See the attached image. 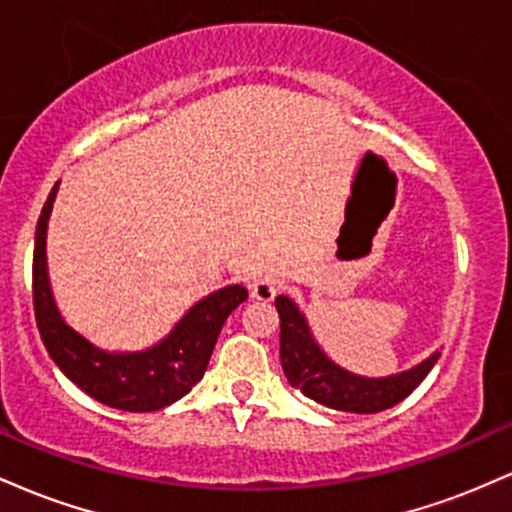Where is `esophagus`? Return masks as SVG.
<instances>
[{"mask_svg": "<svg viewBox=\"0 0 512 512\" xmlns=\"http://www.w3.org/2000/svg\"><path fill=\"white\" fill-rule=\"evenodd\" d=\"M250 296L255 298V301H272L276 296V284L269 276H255V279L250 281Z\"/></svg>", "mask_w": 512, "mask_h": 512, "instance_id": "1", "label": "esophagus"}]
</instances>
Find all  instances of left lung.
I'll list each match as a JSON object with an SVG mask.
<instances>
[{
	"mask_svg": "<svg viewBox=\"0 0 512 512\" xmlns=\"http://www.w3.org/2000/svg\"><path fill=\"white\" fill-rule=\"evenodd\" d=\"M274 303L281 320V368L291 387L301 390L305 397L322 407L351 411V414H378L395 407L421 385V380L431 373L440 358V351H433L421 363L399 373L380 375V378L358 375L325 354L310 330L308 317L293 298L276 296Z\"/></svg>",
	"mask_w": 512,
	"mask_h": 512,
	"instance_id": "left-lung-1",
	"label": "left lung"
}]
</instances>
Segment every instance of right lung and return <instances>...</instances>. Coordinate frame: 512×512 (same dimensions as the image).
<instances>
[{"label":"right lung","instance_id":"obj_1","mask_svg":"<svg viewBox=\"0 0 512 512\" xmlns=\"http://www.w3.org/2000/svg\"><path fill=\"white\" fill-rule=\"evenodd\" d=\"M60 182L40 211L33 250V308L40 339L57 368L88 397L110 409L156 411L178 402L202 380L223 322L248 298L240 284L197 301L166 337L142 351H108L88 342L64 320L48 274V221Z\"/></svg>","mask_w":512,"mask_h":512}]
</instances>
